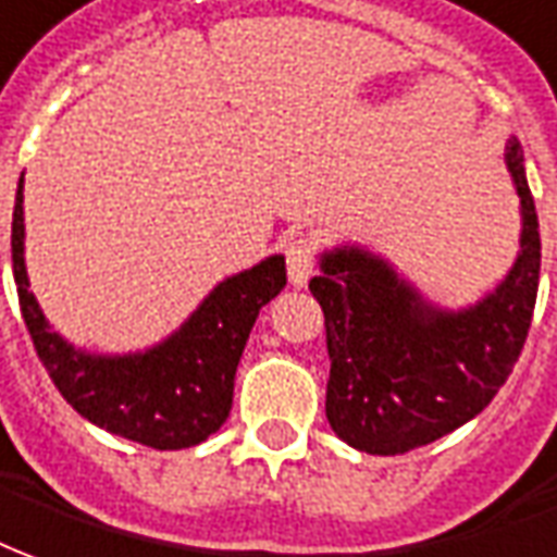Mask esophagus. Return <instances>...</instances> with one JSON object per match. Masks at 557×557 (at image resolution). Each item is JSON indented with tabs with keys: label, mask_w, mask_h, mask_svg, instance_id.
<instances>
[{
	"label": "esophagus",
	"mask_w": 557,
	"mask_h": 557,
	"mask_svg": "<svg viewBox=\"0 0 557 557\" xmlns=\"http://www.w3.org/2000/svg\"><path fill=\"white\" fill-rule=\"evenodd\" d=\"M285 260L290 285L302 287L315 272V242L309 236H290L285 242Z\"/></svg>",
	"instance_id": "1"
}]
</instances>
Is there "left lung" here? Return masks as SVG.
Instances as JSON below:
<instances>
[{
  "label": "left lung",
  "mask_w": 557,
  "mask_h": 557,
  "mask_svg": "<svg viewBox=\"0 0 557 557\" xmlns=\"http://www.w3.org/2000/svg\"><path fill=\"white\" fill-rule=\"evenodd\" d=\"M506 169L521 199V251L500 285L461 312L436 309L391 263L345 245L309 282L327 327V421L367 455H403L458 431L519 360L540 285V224L524 157Z\"/></svg>",
  "instance_id": "obj_1"
}]
</instances>
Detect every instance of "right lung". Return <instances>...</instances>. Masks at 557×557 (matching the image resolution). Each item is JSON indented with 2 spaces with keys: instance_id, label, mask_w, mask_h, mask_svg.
<instances>
[{
  "instance_id": "right-lung-1",
  "label": "right lung",
  "mask_w": 557,
  "mask_h": 557,
  "mask_svg": "<svg viewBox=\"0 0 557 557\" xmlns=\"http://www.w3.org/2000/svg\"><path fill=\"white\" fill-rule=\"evenodd\" d=\"M11 263L38 360L69 406L99 428L160 451L197 446L227 421L233 379L257 312L287 285L285 257H267L214 287L166 343L109 358L69 345L38 309L23 263V178L11 221Z\"/></svg>"
}]
</instances>
